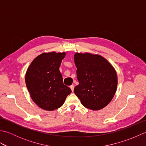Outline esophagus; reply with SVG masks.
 Returning <instances> with one entry per match:
<instances>
[{
    "label": "esophagus",
    "instance_id": "34e87169",
    "mask_svg": "<svg viewBox=\"0 0 146 146\" xmlns=\"http://www.w3.org/2000/svg\"><path fill=\"white\" fill-rule=\"evenodd\" d=\"M70 88L71 90V91L73 92V90H74V86L73 85H71L70 86Z\"/></svg>",
    "mask_w": 146,
    "mask_h": 146
}]
</instances>
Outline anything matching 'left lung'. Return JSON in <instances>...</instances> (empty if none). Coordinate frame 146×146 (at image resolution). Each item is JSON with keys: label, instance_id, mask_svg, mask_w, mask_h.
<instances>
[{"label": "left lung", "instance_id": "left-lung-1", "mask_svg": "<svg viewBox=\"0 0 146 146\" xmlns=\"http://www.w3.org/2000/svg\"><path fill=\"white\" fill-rule=\"evenodd\" d=\"M79 84L75 95L86 108L100 110L110 103L115 94L117 75L106 59L100 55L76 53L74 56Z\"/></svg>", "mask_w": 146, "mask_h": 146}]
</instances>
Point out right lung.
Masks as SVG:
<instances>
[{
    "instance_id": "1",
    "label": "right lung",
    "mask_w": 146,
    "mask_h": 146,
    "mask_svg": "<svg viewBox=\"0 0 146 146\" xmlns=\"http://www.w3.org/2000/svg\"><path fill=\"white\" fill-rule=\"evenodd\" d=\"M65 52H44L37 56L27 69L26 84L34 102L46 110L63 105L71 89L63 83L60 71Z\"/></svg>"
}]
</instances>
